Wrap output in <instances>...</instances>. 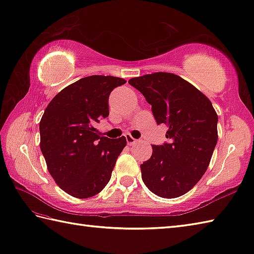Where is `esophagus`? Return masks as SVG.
<instances>
[{"instance_id":"34e87169","label":"esophagus","mask_w":254,"mask_h":254,"mask_svg":"<svg viewBox=\"0 0 254 254\" xmlns=\"http://www.w3.org/2000/svg\"><path fill=\"white\" fill-rule=\"evenodd\" d=\"M126 140H127V143L129 144V146H131V144L137 142L136 139L132 138V137L130 136V134H126Z\"/></svg>"}]
</instances>
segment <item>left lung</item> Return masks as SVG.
Wrapping results in <instances>:
<instances>
[{
    "mask_svg": "<svg viewBox=\"0 0 254 254\" xmlns=\"http://www.w3.org/2000/svg\"><path fill=\"white\" fill-rule=\"evenodd\" d=\"M128 83L146 97L158 125L168 128V142L153 144L152 156L140 165L144 185L160 197L184 195L205 174L218 140L211 102L169 72L132 77Z\"/></svg>",
    "mask_w": 254,
    "mask_h": 254,
    "instance_id": "8db88e82",
    "label": "left lung"
}]
</instances>
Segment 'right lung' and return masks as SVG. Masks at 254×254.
<instances>
[{
    "mask_svg": "<svg viewBox=\"0 0 254 254\" xmlns=\"http://www.w3.org/2000/svg\"><path fill=\"white\" fill-rule=\"evenodd\" d=\"M122 77L91 75L60 91L39 123L40 150L55 182L77 198L98 194L110 182L126 138L101 136L96 123L110 115L108 97Z\"/></svg>",
    "mask_w": 254,
    "mask_h": 254,
    "instance_id": "1",
    "label": "right lung"
}]
</instances>
